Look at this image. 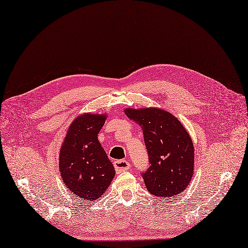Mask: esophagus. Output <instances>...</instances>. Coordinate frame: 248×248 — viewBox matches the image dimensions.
I'll list each match as a JSON object with an SVG mask.
<instances>
[{"label":"esophagus","mask_w":248,"mask_h":248,"mask_svg":"<svg viewBox=\"0 0 248 248\" xmlns=\"http://www.w3.org/2000/svg\"><path fill=\"white\" fill-rule=\"evenodd\" d=\"M130 167H131V163L124 159L114 161V168H115V171L117 173L130 170Z\"/></svg>","instance_id":"1"}]
</instances>
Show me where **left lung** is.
Wrapping results in <instances>:
<instances>
[{
  "label": "left lung",
  "instance_id": "8db88e82",
  "mask_svg": "<svg viewBox=\"0 0 248 248\" xmlns=\"http://www.w3.org/2000/svg\"><path fill=\"white\" fill-rule=\"evenodd\" d=\"M143 131L150 167L143 179L151 194L168 198L184 191L193 177L194 146L179 119L156 107L125 108Z\"/></svg>",
  "mask_w": 248,
  "mask_h": 248
}]
</instances>
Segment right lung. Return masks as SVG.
<instances>
[{"label": "right lung", "mask_w": 248, "mask_h": 248, "mask_svg": "<svg viewBox=\"0 0 248 248\" xmlns=\"http://www.w3.org/2000/svg\"><path fill=\"white\" fill-rule=\"evenodd\" d=\"M106 118V114H80L69 125L60 148L63 183L87 202L102 196L115 175L113 164L98 140Z\"/></svg>", "instance_id": "obj_1"}]
</instances>
